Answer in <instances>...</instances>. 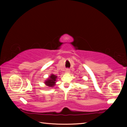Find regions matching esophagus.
I'll list each match as a JSON object with an SVG mask.
<instances>
[{"mask_svg": "<svg viewBox=\"0 0 127 127\" xmlns=\"http://www.w3.org/2000/svg\"><path fill=\"white\" fill-rule=\"evenodd\" d=\"M65 72L66 73H69L70 72V69H66V70H65Z\"/></svg>", "mask_w": 127, "mask_h": 127, "instance_id": "1", "label": "esophagus"}]
</instances>
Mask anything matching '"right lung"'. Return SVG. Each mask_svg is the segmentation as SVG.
<instances>
[{"instance_id":"1","label":"right lung","mask_w":127,"mask_h":127,"mask_svg":"<svg viewBox=\"0 0 127 127\" xmlns=\"http://www.w3.org/2000/svg\"><path fill=\"white\" fill-rule=\"evenodd\" d=\"M57 77L58 76H57L56 75L51 74L50 76H48V79L46 80H45L44 83L48 87H54V86H55L57 81V80L58 79Z\"/></svg>"}]
</instances>
